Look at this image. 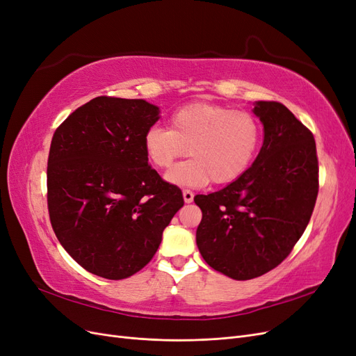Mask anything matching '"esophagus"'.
<instances>
[{"label":"esophagus","mask_w":356,"mask_h":356,"mask_svg":"<svg viewBox=\"0 0 356 356\" xmlns=\"http://www.w3.org/2000/svg\"><path fill=\"white\" fill-rule=\"evenodd\" d=\"M182 197H184V202L186 203H191L193 202V199H195V195H193V191H190V190H184L182 191Z\"/></svg>","instance_id":"esophagus-1"}]
</instances>
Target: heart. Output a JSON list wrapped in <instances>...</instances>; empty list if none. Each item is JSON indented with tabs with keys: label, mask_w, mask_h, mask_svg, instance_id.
Listing matches in <instances>:
<instances>
[{
	"label": "heart",
	"mask_w": 356,
	"mask_h": 356,
	"mask_svg": "<svg viewBox=\"0 0 356 356\" xmlns=\"http://www.w3.org/2000/svg\"><path fill=\"white\" fill-rule=\"evenodd\" d=\"M261 139V124L254 114L196 102L172 114L169 129L149 127L144 152L153 166L166 169L190 149L193 159L166 172L170 184L199 188L212 179L213 184L227 186L251 168Z\"/></svg>",
	"instance_id": "1"
}]
</instances>
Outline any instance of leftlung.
<instances>
[{"instance_id":"left-lung-1","label":"left lung","mask_w":356,"mask_h":356,"mask_svg":"<svg viewBox=\"0 0 356 356\" xmlns=\"http://www.w3.org/2000/svg\"><path fill=\"white\" fill-rule=\"evenodd\" d=\"M252 105L264 126L252 166L222 190L195 197L203 260L236 281L261 276L285 260L307 227L319 190L314 134L281 102Z\"/></svg>"}]
</instances>
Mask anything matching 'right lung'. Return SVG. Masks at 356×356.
<instances>
[{
  "instance_id": "1",
  "label": "right lung",
  "mask_w": 356,
  "mask_h": 356,
  "mask_svg": "<svg viewBox=\"0 0 356 356\" xmlns=\"http://www.w3.org/2000/svg\"><path fill=\"white\" fill-rule=\"evenodd\" d=\"M159 108L144 99L98 96L53 134L47 208L53 232L86 270L111 281L154 257L184 204L181 190L148 165L144 135Z\"/></svg>"
}]
</instances>
